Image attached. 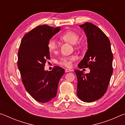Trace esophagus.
<instances>
[{"instance_id":"esophagus-1","label":"esophagus","mask_w":125,"mask_h":125,"mask_svg":"<svg viewBox=\"0 0 125 125\" xmlns=\"http://www.w3.org/2000/svg\"><path fill=\"white\" fill-rule=\"evenodd\" d=\"M71 71H72V70H71V69H65V72H71Z\"/></svg>"}]
</instances>
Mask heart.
Wrapping results in <instances>:
<instances>
[{
    "mask_svg": "<svg viewBox=\"0 0 125 125\" xmlns=\"http://www.w3.org/2000/svg\"><path fill=\"white\" fill-rule=\"evenodd\" d=\"M61 39L63 41L75 45L79 39V36L77 33L73 31H67L61 35ZM48 49L51 53H56L58 49V45L56 40H50L48 42ZM76 60V57L74 56H65L61 58L59 62V64L67 67H70L72 65V62Z\"/></svg>",
    "mask_w": 125,
    "mask_h": 125,
    "instance_id": "1",
    "label": "heart"
}]
</instances>
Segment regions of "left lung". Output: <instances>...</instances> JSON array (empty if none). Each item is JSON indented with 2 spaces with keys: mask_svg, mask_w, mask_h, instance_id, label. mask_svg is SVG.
Masks as SVG:
<instances>
[{
  "mask_svg": "<svg viewBox=\"0 0 125 125\" xmlns=\"http://www.w3.org/2000/svg\"><path fill=\"white\" fill-rule=\"evenodd\" d=\"M87 37L88 50L78 64L79 68H89V73L75 70L77 77V94L86 103L100 99L105 94L113 74L111 44L102 30L90 22L79 25Z\"/></svg>",
  "mask_w": 125,
  "mask_h": 125,
  "instance_id": "1",
  "label": "left lung"
}]
</instances>
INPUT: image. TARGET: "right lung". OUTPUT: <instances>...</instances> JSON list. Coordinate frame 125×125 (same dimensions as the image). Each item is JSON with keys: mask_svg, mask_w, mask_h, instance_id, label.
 <instances>
[{"mask_svg": "<svg viewBox=\"0 0 125 125\" xmlns=\"http://www.w3.org/2000/svg\"><path fill=\"white\" fill-rule=\"evenodd\" d=\"M60 27L40 25L22 37L18 52V65L22 82L29 94L40 103H47L56 97L59 81L64 69L55 66L45 71L46 60H50L48 42L60 31Z\"/></svg>", "mask_w": 125, "mask_h": 125, "instance_id": "obj_1", "label": "right lung"}]
</instances>
